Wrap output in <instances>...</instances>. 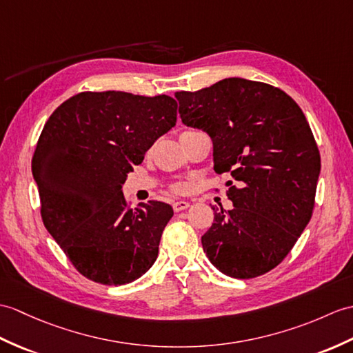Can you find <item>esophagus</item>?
<instances>
[{
	"label": "esophagus",
	"mask_w": 353,
	"mask_h": 353,
	"mask_svg": "<svg viewBox=\"0 0 353 353\" xmlns=\"http://www.w3.org/2000/svg\"><path fill=\"white\" fill-rule=\"evenodd\" d=\"M188 208H190V203H188V201H176L173 204L174 212H182V210H186Z\"/></svg>",
	"instance_id": "1"
}]
</instances>
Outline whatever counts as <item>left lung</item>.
Returning <instances> with one entry per match:
<instances>
[{"label":"left lung","instance_id":"8db88e82","mask_svg":"<svg viewBox=\"0 0 353 353\" xmlns=\"http://www.w3.org/2000/svg\"><path fill=\"white\" fill-rule=\"evenodd\" d=\"M174 96L183 125L210 137L216 173H230L237 185L228 190L234 208L215 212L201 236L204 252L228 276L269 272L314 208L321 154L304 112L283 90L243 78Z\"/></svg>","mask_w":353,"mask_h":353}]
</instances>
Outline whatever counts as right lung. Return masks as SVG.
<instances>
[{
	"instance_id": "obj_1",
	"label": "right lung",
	"mask_w": 353,
	"mask_h": 353,
	"mask_svg": "<svg viewBox=\"0 0 353 353\" xmlns=\"http://www.w3.org/2000/svg\"><path fill=\"white\" fill-rule=\"evenodd\" d=\"M176 119L173 97L111 90L73 96L45 123L31 162L42 219L88 280L132 283L157 260L173 208L150 200L129 209L121 186Z\"/></svg>"
}]
</instances>
